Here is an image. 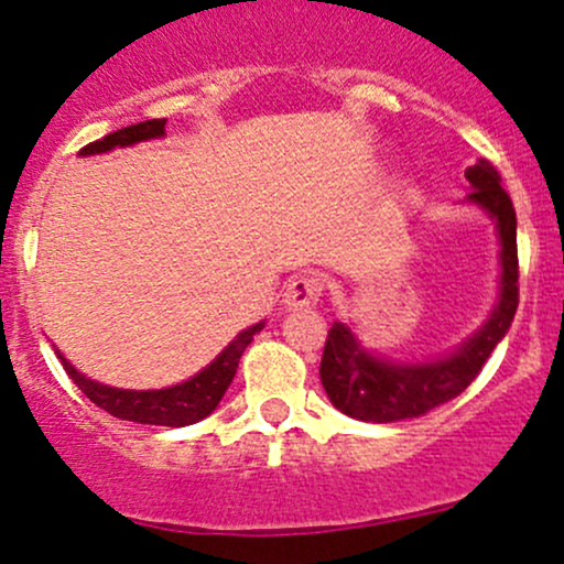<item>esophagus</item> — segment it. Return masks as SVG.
<instances>
[{
    "label": "esophagus",
    "instance_id": "obj_1",
    "mask_svg": "<svg viewBox=\"0 0 564 564\" xmlns=\"http://www.w3.org/2000/svg\"><path fill=\"white\" fill-rule=\"evenodd\" d=\"M324 294V281L318 275H296L286 283L283 292V305L289 311H302V307H313Z\"/></svg>",
    "mask_w": 564,
    "mask_h": 564
}]
</instances>
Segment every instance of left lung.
Returning <instances> with one entry per match:
<instances>
[{
  "label": "left lung",
  "mask_w": 564,
  "mask_h": 564,
  "mask_svg": "<svg viewBox=\"0 0 564 564\" xmlns=\"http://www.w3.org/2000/svg\"><path fill=\"white\" fill-rule=\"evenodd\" d=\"M471 184L466 200L485 208L495 219L500 238V296L490 318L471 339L436 361L395 364L372 356L348 326L334 321L321 358V382L339 412L367 423H395L420 417L433 406L460 395L481 372L495 345L509 332L519 305V259H517V212L509 192L500 187V173L490 160H476L466 169Z\"/></svg>",
  "instance_id": "obj_1"
}]
</instances>
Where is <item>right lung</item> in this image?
Wrapping results in <instances>:
<instances>
[{
	"instance_id": "right-lung-1",
	"label": "right lung",
	"mask_w": 564,
	"mask_h": 564,
	"mask_svg": "<svg viewBox=\"0 0 564 564\" xmlns=\"http://www.w3.org/2000/svg\"><path fill=\"white\" fill-rule=\"evenodd\" d=\"M165 133V120H144L135 122V126L122 128L104 139L93 141V144L83 147L79 154H101L115 150V147H131L135 141L147 139H160ZM264 326H249L246 332H240L238 337L227 345L219 356L208 364L203 372H197L189 380L178 382V386L163 388V391H122V388H109L101 382L90 380V377L79 375L77 369L66 361L58 352L61 364H64L66 375L72 377L74 386L79 388L96 406H101L104 412L115 414L120 420H131V423H144V425H169V429H182V425H192L197 420L208 417L216 406H219L221 395L230 388L235 369H238L240 356L249 348L253 334Z\"/></svg>"
}]
</instances>
